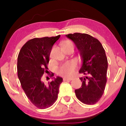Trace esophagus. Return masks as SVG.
I'll use <instances>...</instances> for the list:
<instances>
[{
	"mask_svg": "<svg viewBox=\"0 0 126 126\" xmlns=\"http://www.w3.org/2000/svg\"><path fill=\"white\" fill-rule=\"evenodd\" d=\"M72 80V78H63V80L64 81H70V80Z\"/></svg>",
	"mask_w": 126,
	"mask_h": 126,
	"instance_id": "34e87169",
	"label": "esophagus"
}]
</instances>
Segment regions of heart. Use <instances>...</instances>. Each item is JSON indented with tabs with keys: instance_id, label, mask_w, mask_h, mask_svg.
<instances>
[{
	"instance_id": "obj_1",
	"label": "heart",
	"mask_w": 126,
	"mask_h": 126,
	"mask_svg": "<svg viewBox=\"0 0 126 126\" xmlns=\"http://www.w3.org/2000/svg\"><path fill=\"white\" fill-rule=\"evenodd\" d=\"M71 43V42L66 41L65 43ZM76 67H77V64L74 60L66 62L59 67L58 73L62 76L69 77L73 74Z\"/></svg>"
}]
</instances>
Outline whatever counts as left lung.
Returning a JSON list of instances; mask_svg holds the SVG:
<instances>
[{"label": "left lung", "mask_w": 126, "mask_h": 126, "mask_svg": "<svg viewBox=\"0 0 126 126\" xmlns=\"http://www.w3.org/2000/svg\"><path fill=\"white\" fill-rule=\"evenodd\" d=\"M76 45L82 60L79 73L87 76L80 78L81 88L75 91L76 97L83 104H95L103 95L107 83L108 61L105 50L96 38L87 34L66 35Z\"/></svg>", "instance_id": "8db88e82"}]
</instances>
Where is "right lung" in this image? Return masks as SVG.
Listing matches in <instances>:
<instances>
[{"label": "right lung", "instance_id": "add662e5", "mask_svg": "<svg viewBox=\"0 0 126 126\" xmlns=\"http://www.w3.org/2000/svg\"><path fill=\"white\" fill-rule=\"evenodd\" d=\"M60 37L31 39L22 46L18 54V76L22 88L30 101L39 109H46L54 103L63 82L59 76L47 85L41 80L42 76L48 69L52 47ZM53 76V73L51 77Z\"/></svg>", "mask_w": 126, "mask_h": 126}]
</instances>
